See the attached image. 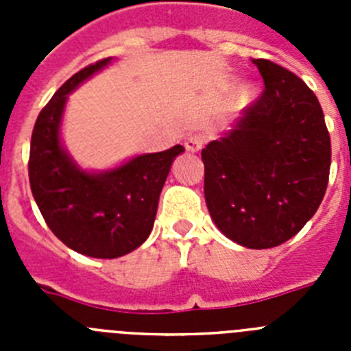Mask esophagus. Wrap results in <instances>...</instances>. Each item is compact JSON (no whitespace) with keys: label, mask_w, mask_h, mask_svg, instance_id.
I'll return each instance as SVG.
<instances>
[{"label":"esophagus","mask_w":351,"mask_h":351,"mask_svg":"<svg viewBox=\"0 0 351 351\" xmlns=\"http://www.w3.org/2000/svg\"><path fill=\"white\" fill-rule=\"evenodd\" d=\"M202 144H204V137L202 135H198V133L190 135V137L184 141L186 151H190V153H198V151L202 149Z\"/></svg>","instance_id":"obj_1"}]
</instances>
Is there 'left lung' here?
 I'll return each mask as SVG.
<instances>
[{
  "instance_id": "obj_1",
  "label": "left lung",
  "mask_w": 351,
  "mask_h": 351,
  "mask_svg": "<svg viewBox=\"0 0 351 351\" xmlns=\"http://www.w3.org/2000/svg\"><path fill=\"white\" fill-rule=\"evenodd\" d=\"M253 64L265 89L234 128L202 149L204 195L223 235L267 250L293 237L320 207L330 137L304 80L269 60Z\"/></svg>"
}]
</instances>
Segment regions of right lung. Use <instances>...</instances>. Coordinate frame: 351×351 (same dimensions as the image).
I'll return each mask as SVG.
<instances>
[{
  "label": "right lung",
  "instance_id": "obj_1",
  "mask_svg": "<svg viewBox=\"0 0 351 351\" xmlns=\"http://www.w3.org/2000/svg\"><path fill=\"white\" fill-rule=\"evenodd\" d=\"M112 58L77 71L52 96L33 128L29 184L52 234L70 250L93 258H117L137 250L153 230L158 200L182 145L133 156L101 172L84 170L61 142L68 95Z\"/></svg>",
  "mask_w": 351,
  "mask_h": 351
}]
</instances>
